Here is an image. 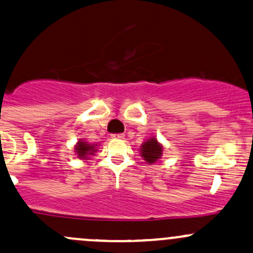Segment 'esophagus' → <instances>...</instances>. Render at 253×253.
Wrapping results in <instances>:
<instances>
[{
    "label": "esophagus",
    "instance_id": "34e87169",
    "mask_svg": "<svg viewBox=\"0 0 253 253\" xmlns=\"http://www.w3.org/2000/svg\"><path fill=\"white\" fill-rule=\"evenodd\" d=\"M112 138L113 139H124L125 134H122V133H120V134H112Z\"/></svg>",
    "mask_w": 253,
    "mask_h": 253
}]
</instances>
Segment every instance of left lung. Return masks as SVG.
Here are the masks:
<instances>
[{
    "mask_svg": "<svg viewBox=\"0 0 253 253\" xmlns=\"http://www.w3.org/2000/svg\"><path fill=\"white\" fill-rule=\"evenodd\" d=\"M139 154L148 165H154L163 156V145L154 135L141 144Z\"/></svg>",
    "mask_w": 253,
    "mask_h": 253,
    "instance_id": "obj_1",
    "label": "left lung"
}]
</instances>
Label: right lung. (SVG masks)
<instances>
[{
  "label": "right lung",
  "mask_w": 253,
  "mask_h": 253,
  "mask_svg": "<svg viewBox=\"0 0 253 253\" xmlns=\"http://www.w3.org/2000/svg\"><path fill=\"white\" fill-rule=\"evenodd\" d=\"M97 146H98V144H92L84 139H79L74 145V152H76L78 158L83 161H87L97 152V149H98Z\"/></svg>",
  "instance_id": "obj_1"
}]
</instances>
